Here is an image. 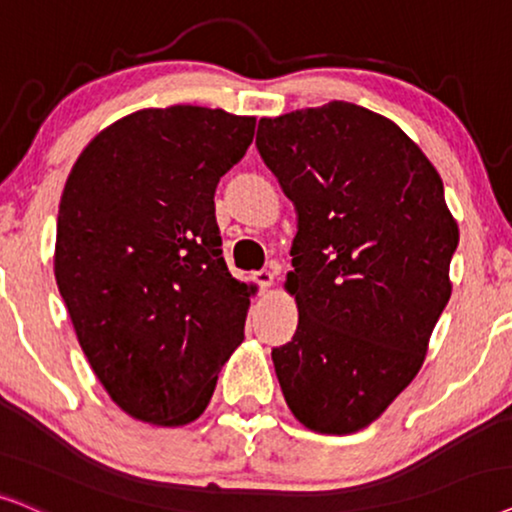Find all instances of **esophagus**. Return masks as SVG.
Returning <instances> with one entry per match:
<instances>
[{"label":"esophagus","instance_id":"obj_1","mask_svg":"<svg viewBox=\"0 0 512 512\" xmlns=\"http://www.w3.org/2000/svg\"><path fill=\"white\" fill-rule=\"evenodd\" d=\"M252 281H255L257 285H262V288H271V285H274V271H269V269L252 271Z\"/></svg>","mask_w":512,"mask_h":512}]
</instances>
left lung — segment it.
I'll return each mask as SVG.
<instances>
[{
  "label": "left lung",
  "mask_w": 512,
  "mask_h": 512,
  "mask_svg": "<svg viewBox=\"0 0 512 512\" xmlns=\"http://www.w3.org/2000/svg\"><path fill=\"white\" fill-rule=\"evenodd\" d=\"M255 145L297 210L299 323L271 351L278 384L306 428L356 433L417 377L459 227L426 154L353 102L260 119Z\"/></svg>",
  "instance_id": "1"
}]
</instances>
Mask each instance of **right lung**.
Listing matches in <instances>:
<instances>
[{
    "label": "right lung",
    "instance_id": "obj_1",
    "mask_svg": "<svg viewBox=\"0 0 512 512\" xmlns=\"http://www.w3.org/2000/svg\"><path fill=\"white\" fill-rule=\"evenodd\" d=\"M252 135L255 117L224 109H140L67 177L56 283L95 377L133 419H199L243 342L255 288L224 264L215 189Z\"/></svg>",
    "mask_w": 512,
    "mask_h": 512
}]
</instances>
